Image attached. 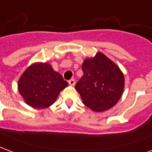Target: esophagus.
I'll list each match as a JSON object with an SVG mask.
<instances>
[{"instance_id":"esophagus-1","label":"esophagus","mask_w":152,"mask_h":152,"mask_svg":"<svg viewBox=\"0 0 152 152\" xmlns=\"http://www.w3.org/2000/svg\"><path fill=\"white\" fill-rule=\"evenodd\" d=\"M68 84L70 85H72V86H74L75 85V84H76V82H75V80L74 79H71L69 81H68Z\"/></svg>"}]
</instances>
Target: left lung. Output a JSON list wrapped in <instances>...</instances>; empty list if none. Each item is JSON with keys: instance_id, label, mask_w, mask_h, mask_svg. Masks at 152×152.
<instances>
[{"instance_id": "1", "label": "left lung", "mask_w": 152, "mask_h": 152, "mask_svg": "<svg viewBox=\"0 0 152 152\" xmlns=\"http://www.w3.org/2000/svg\"><path fill=\"white\" fill-rule=\"evenodd\" d=\"M84 75L76 83V89L83 104L92 110L103 112L114 106L123 93L125 80L118 66L102 52L85 59Z\"/></svg>"}]
</instances>
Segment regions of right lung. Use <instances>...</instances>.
<instances>
[{
    "label": "right lung",
    "mask_w": 152,
    "mask_h": 152,
    "mask_svg": "<svg viewBox=\"0 0 152 152\" xmlns=\"http://www.w3.org/2000/svg\"><path fill=\"white\" fill-rule=\"evenodd\" d=\"M68 84L61 74L47 63L30 65L20 77L18 91L25 102L35 109H45L55 103Z\"/></svg>",
    "instance_id": "1"
}]
</instances>
